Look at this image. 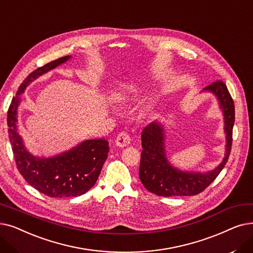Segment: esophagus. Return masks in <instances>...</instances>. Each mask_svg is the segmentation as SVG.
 I'll list each match as a JSON object with an SVG mask.
<instances>
[{
	"label": "esophagus",
	"mask_w": 253,
	"mask_h": 253,
	"mask_svg": "<svg viewBox=\"0 0 253 253\" xmlns=\"http://www.w3.org/2000/svg\"><path fill=\"white\" fill-rule=\"evenodd\" d=\"M129 143H130V136L129 134L126 133V131H122V133H119L115 140V144L118 147H126Z\"/></svg>",
	"instance_id": "esophagus-1"
}]
</instances>
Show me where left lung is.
Listing matches in <instances>:
<instances>
[{
  "label": "left lung",
  "mask_w": 253,
  "mask_h": 253,
  "mask_svg": "<svg viewBox=\"0 0 253 253\" xmlns=\"http://www.w3.org/2000/svg\"><path fill=\"white\" fill-rule=\"evenodd\" d=\"M204 90L214 93L224 116L226 134L225 154L220 165L207 173L183 172L176 169L166 158L163 125L151 123L143 129L139 177L142 184L152 194L160 197L196 196L207 188L219 175L230 156L235 124V105L231 93L221 80L212 82Z\"/></svg>",
  "instance_id": "8db88e82"
}]
</instances>
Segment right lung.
I'll list each match as a JSON object with an SVG mask.
<instances>
[{"mask_svg":"<svg viewBox=\"0 0 253 253\" xmlns=\"http://www.w3.org/2000/svg\"><path fill=\"white\" fill-rule=\"evenodd\" d=\"M70 55L59 57L38 68L22 81L8 109V134L19 173L35 189L50 198L78 197L87 192L97 182L109 152L105 139L86 140L76 147L52 158H37L23 145L17 129L19 94L29 84L48 71L67 62Z\"/></svg>","mask_w":253,"mask_h":253,"instance_id":"1","label":"right lung"}]
</instances>
